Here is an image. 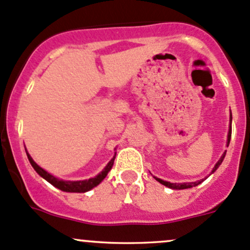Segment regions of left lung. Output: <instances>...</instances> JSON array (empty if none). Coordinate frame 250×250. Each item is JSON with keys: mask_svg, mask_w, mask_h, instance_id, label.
<instances>
[{"mask_svg": "<svg viewBox=\"0 0 250 250\" xmlns=\"http://www.w3.org/2000/svg\"><path fill=\"white\" fill-rule=\"evenodd\" d=\"M231 122H232V115H230V129H229V134H228V144H226V145H228V146H229V144H230L231 132H232V127H231ZM225 155H226V152H224V153H223V156H221V157H220V160H219L218 162H216L215 167L213 168V170H211V173H214V172H215L216 169H218L219 166L221 165V162H223L224 158H225ZM155 179H156V180L158 181V183L162 184V185L167 186V188H173V190H184V188H193V186L200 185V184L202 183V181H203V180H198V181H195V183H181V184H176V183H169V181H165V180H162V179L156 178V176H155Z\"/></svg>", "mask_w": 250, "mask_h": 250, "instance_id": "8db88e82", "label": "left lung"}]
</instances>
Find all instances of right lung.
Wrapping results in <instances>:
<instances>
[{"mask_svg":"<svg viewBox=\"0 0 250 250\" xmlns=\"http://www.w3.org/2000/svg\"><path fill=\"white\" fill-rule=\"evenodd\" d=\"M26 155H27V158H29L30 163H31V166L34 167V169L36 170L39 175H41L42 178L46 179L48 183L52 184L53 186H55V188H59V190L65 191V192H87V191L92 190L93 188H95V186L99 185V184L104 180L105 176L107 175V173L110 172L111 168H112L113 161H115V157H116V153H115V156L111 158V161L107 163L106 167L103 169L102 173L98 174L95 178H90V179H88V180H78V181L67 180L66 181V180H62V179L55 178V176H53L52 174L46 172L43 168L40 167L39 165H36V162L32 160L31 156L27 153V151H26Z\"/></svg>","mask_w":250,"mask_h":250,"instance_id":"right-lung-1","label":"right lung"}]
</instances>
